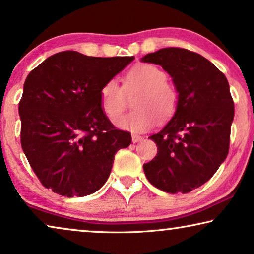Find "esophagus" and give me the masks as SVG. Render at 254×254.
Instances as JSON below:
<instances>
[{
    "label": "esophagus",
    "mask_w": 254,
    "mask_h": 254,
    "mask_svg": "<svg viewBox=\"0 0 254 254\" xmlns=\"http://www.w3.org/2000/svg\"><path fill=\"white\" fill-rule=\"evenodd\" d=\"M142 140H143V137L140 136V135H136V134L131 135V141H133V143H137V142H140Z\"/></svg>",
    "instance_id": "esophagus-1"
}]
</instances>
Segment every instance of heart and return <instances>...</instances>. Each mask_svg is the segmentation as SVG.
I'll return each mask as SVG.
<instances>
[{
	"mask_svg": "<svg viewBox=\"0 0 254 254\" xmlns=\"http://www.w3.org/2000/svg\"><path fill=\"white\" fill-rule=\"evenodd\" d=\"M166 81L168 76L157 65L138 64L128 72L124 86L114 78L104 84L100 91L103 111L113 120L123 112L126 91L128 93L138 91L133 99V106L136 109L118 118L116 125L134 133L150 129L157 118L161 120L168 119L177 109L178 95Z\"/></svg>",
	"mask_w": 254,
	"mask_h": 254,
	"instance_id": "1",
	"label": "heart"
}]
</instances>
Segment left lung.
Here are the masks:
<instances>
[{
  "label": "left lung",
  "instance_id": "8db88e82",
  "mask_svg": "<svg viewBox=\"0 0 254 254\" xmlns=\"http://www.w3.org/2000/svg\"><path fill=\"white\" fill-rule=\"evenodd\" d=\"M171 76L178 104L151 140L157 156L143 164L149 183L166 193H189L207 183L225 161L234 120L228 79L202 55L177 47L141 59Z\"/></svg>",
  "mask_w": 254,
  "mask_h": 254
}]
</instances>
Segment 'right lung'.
Returning a JSON list of instances; mask_svg holds the SVG:
<instances>
[{"label": "right lung", "mask_w": 254, "mask_h": 254, "mask_svg": "<svg viewBox=\"0 0 254 254\" xmlns=\"http://www.w3.org/2000/svg\"><path fill=\"white\" fill-rule=\"evenodd\" d=\"M134 57L60 52L34 68L19 102L20 141L41 184L60 195L85 196L109 178L114 156L131 142L103 111L100 91Z\"/></svg>", "instance_id": "add662e5"}]
</instances>
